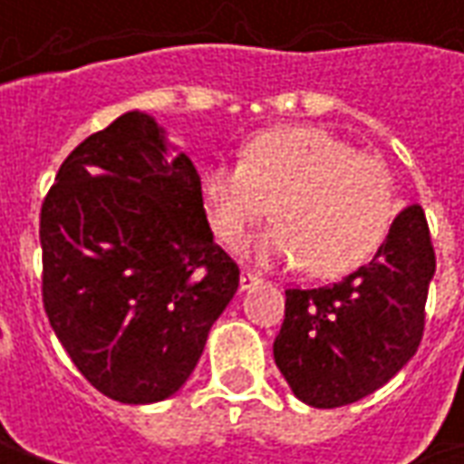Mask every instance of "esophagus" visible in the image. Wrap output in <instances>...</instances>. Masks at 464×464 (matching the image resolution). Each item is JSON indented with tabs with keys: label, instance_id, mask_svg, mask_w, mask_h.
I'll return each mask as SVG.
<instances>
[{
	"label": "esophagus",
	"instance_id": "34e87169",
	"mask_svg": "<svg viewBox=\"0 0 464 464\" xmlns=\"http://www.w3.org/2000/svg\"><path fill=\"white\" fill-rule=\"evenodd\" d=\"M261 283V276L258 273L248 271V268H243L241 271V291H248L253 285H258Z\"/></svg>",
	"mask_w": 464,
	"mask_h": 464
}]
</instances>
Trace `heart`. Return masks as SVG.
Wrapping results in <instances>:
<instances>
[{"instance_id": "b5f03b06", "label": "heart", "mask_w": 464, "mask_h": 464, "mask_svg": "<svg viewBox=\"0 0 464 464\" xmlns=\"http://www.w3.org/2000/svg\"><path fill=\"white\" fill-rule=\"evenodd\" d=\"M213 233L238 246L273 203L276 226L251 243L261 263H303L318 278L365 263L395 218L388 166L313 126H278L243 149L241 163L203 173Z\"/></svg>"}]
</instances>
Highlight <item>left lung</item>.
Wrapping results in <instances>:
<instances>
[{"instance_id":"obj_1","label":"left lung","mask_w":464,"mask_h":464,"mask_svg":"<svg viewBox=\"0 0 464 464\" xmlns=\"http://www.w3.org/2000/svg\"><path fill=\"white\" fill-rule=\"evenodd\" d=\"M432 276L425 211L412 203L358 271L321 288H288L273 358L293 395L341 408L395 378L422 341Z\"/></svg>"}]
</instances>
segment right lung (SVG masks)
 I'll list each match as a JSON object with an SVG mask.
<instances>
[{"instance_id": "add662e5", "label": "right lung", "mask_w": 464, "mask_h": 464, "mask_svg": "<svg viewBox=\"0 0 464 464\" xmlns=\"http://www.w3.org/2000/svg\"><path fill=\"white\" fill-rule=\"evenodd\" d=\"M42 295L56 338L106 398H171L238 291L201 179L156 119L126 111L66 156L42 203Z\"/></svg>"}]
</instances>
